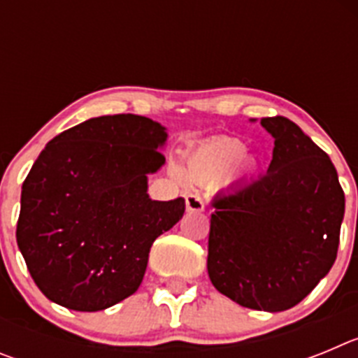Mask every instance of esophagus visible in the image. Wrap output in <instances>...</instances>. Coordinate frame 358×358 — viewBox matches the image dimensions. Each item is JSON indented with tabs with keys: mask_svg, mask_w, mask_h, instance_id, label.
Listing matches in <instances>:
<instances>
[{
	"mask_svg": "<svg viewBox=\"0 0 358 358\" xmlns=\"http://www.w3.org/2000/svg\"><path fill=\"white\" fill-rule=\"evenodd\" d=\"M186 210L195 211V213L204 211V201L197 194H188L186 195Z\"/></svg>",
	"mask_w": 358,
	"mask_h": 358,
	"instance_id": "34e87169",
	"label": "esophagus"
}]
</instances>
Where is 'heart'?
<instances>
[{"label": "heart", "instance_id": "1", "mask_svg": "<svg viewBox=\"0 0 358 358\" xmlns=\"http://www.w3.org/2000/svg\"><path fill=\"white\" fill-rule=\"evenodd\" d=\"M245 152V143L236 138H218L202 143L186 157V176L199 185H210L226 179L236 164L242 173H252L256 161L243 157Z\"/></svg>", "mask_w": 358, "mask_h": 358}]
</instances>
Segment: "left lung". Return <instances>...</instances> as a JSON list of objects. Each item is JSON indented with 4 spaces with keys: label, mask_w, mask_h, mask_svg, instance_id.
I'll use <instances>...</instances> for the list:
<instances>
[{
    "label": "left lung",
    "mask_w": 358,
    "mask_h": 358,
    "mask_svg": "<svg viewBox=\"0 0 358 358\" xmlns=\"http://www.w3.org/2000/svg\"><path fill=\"white\" fill-rule=\"evenodd\" d=\"M260 123L274 138L273 161L265 176L213 199L208 274L238 305L283 312L330 273L344 192L327 152L296 123L283 116Z\"/></svg>",
    "instance_id": "8db88e82"
}]
</instances>
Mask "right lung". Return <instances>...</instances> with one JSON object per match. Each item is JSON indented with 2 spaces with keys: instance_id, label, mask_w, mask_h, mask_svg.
<instances>
[{
  "instance_id": "right-lung-1",
  "label": "right lung",
  "mask_w": 358,
  "mask_h": 358,
  "mask_svg": "<svg viewBox=\"0 0 358 358\" xmlns=\"http://www.w3.org/2000/svg\"><path fill=\"white\" fill-rule=\"evenodd\" d=\"M166 138L145 116H98L41 152L21 189L15 238L50 301L98 312L141 285L154 240L185 213V199L147 194L148 173L164 164Z\"/></svg>"
}]
</instances>
